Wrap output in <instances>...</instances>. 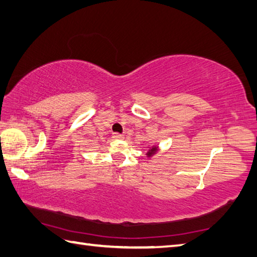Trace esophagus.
Returning a JSON list of instances; mask_svg holds the SVG:
<instances>
[{"label": "esophagus", "mask_w": 257, "mask_h": 257, "mask_svg": "<svg viewBox=\"0 0 257 257\" xmlns=\"http://www.w3.org/2000/svg\"><path fill=\"white\" fill-rule=\"evenodd\" d=\"M112 138L116 139V140H121V139H123L124 137H123V135H120V134H118V133H114V134H112Z\"/></svg>", "instance_id": "obj_1"}]
</instances>
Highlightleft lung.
<instances>
[{"instance_id":"1","label":"left lung","mask_w":257,"mask_h":257,"mask_svg":"<svg viewBox=\"0 0 257 257\" xmlns=\"http://www.w3.org/2000/svg\"><path fill=\"white\" fill-rule=\"evenodd\" d=\"M160 150V147L158 145H152V146H148L147 147V152H146V156L147 158H151L154 157L155 155H157L158 152Z\"/></svg>"}]
</instances>
